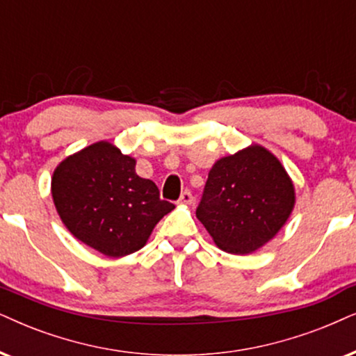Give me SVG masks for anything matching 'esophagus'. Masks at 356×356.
I'll list each match as a JSON object with an SVG mask.
<instances>
[{
  "label": "esophagus",
  "mask_w": 356,
  "mask_h": 356,
  "mask_svg": "<svg viewBox=\"0 0 356 356\" xmlns=\"http://www.w3.org/2000/svg\"><path fill=\"white\" fill-rule=\"evenodd\" d=\"M192 202H193L192 192H191V191H184V192L181 193V199H179V204H186V205H188V204H192Z\"/></svg>",
  "instance_id": "esophagus-1"
}]
</instances>
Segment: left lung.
Here are the masks:
<instances>
[{
    "label": "left lung",
    "instance_id": "left-lung-1",
    "mask_svg": "<svg viewBox=\"0 0 356 356\" xmlns=\"http://www.w3.org/2000/svg\"><path fill=\"white\" fill-rule=\"evenodd\" d=\"M294 202L284 168L254 145L213 164L195 215L220 250L246 254L281 230Z\"/></svg>",
    "mask_w": 356,
    "mask_h": 356
}]
</instances>
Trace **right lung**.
Here are the masks:
<instances>
[{
    "instance_id": "obj_1",
    "label": "right lung",
    "mask_w": 356,
    "mask_h": 356,
    "mask_svg": "<svg viewBox=\"0 0 356 356\" xmlns=\"http://www.w3.org/2000/svg\"><path fill=\"white\" fill-rule=\"evenodd\" d=\"M136 161L106 141L67 157L52 175V197L72 235L100 253L120 258L146 245L174 204L159 197Z\"/></svg>"
}]
</instances>
